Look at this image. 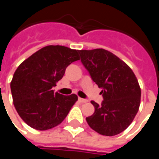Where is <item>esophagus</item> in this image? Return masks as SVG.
I'll return each mask as SVG.
<instances>
[{
	"label": "esophagus",
	"instance_id": "obj_1",
	"mask_svg": "<svg viewBox=\"0 0 159 159\" xmlns=\"http://www.w3.org/2000/svg\"><path fill=\"white\" fill-rule=\"evenodd\" d=\"M78 100H79L81 103H86V102H88V100L83 99V98H78Z\"/></svg>",
	"mask_w": 159,
	"mask_h": 159
}]
</instances>
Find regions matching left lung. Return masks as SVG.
<instances>
[{
    "label": "left lung",
    "instance_id": "8db88e82",
    "mask_svg": "<svg viewBox=\"0 0 159 159\" xmlns=\"http://www.w3.org/2000/svg\"><path fill=\"white\" fill-rule=\"evenodd\" d=\"M91 79L101 89V104L91 101L94 112L87 123L97 133L113 136L125 130L138 112L140 89L136 76L123 60L102 48L78 51Z\"/></svg>",
    "mask_w": 159,
    "mask_h": 159
}]
</instances>
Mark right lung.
<instances>
[{
    "label": "right lung",
    "mask_w": 159,
    "mask_h": 159,
    "mask_svg": "<svg viewBox=\"0 0 159 159\" xmlns=\"http://www.w3.org/2000/svg\"><path fill=\"white\" fill-rule=\"evenodd\" d=\"M78 59V50L47 46L17 68L10 85L13 105L30 127L50 129L68 115L77 96L54 93L52 88L62 78L67 66Z\"/></svg>",
    "instance_id": "1"
}]
</instances>
